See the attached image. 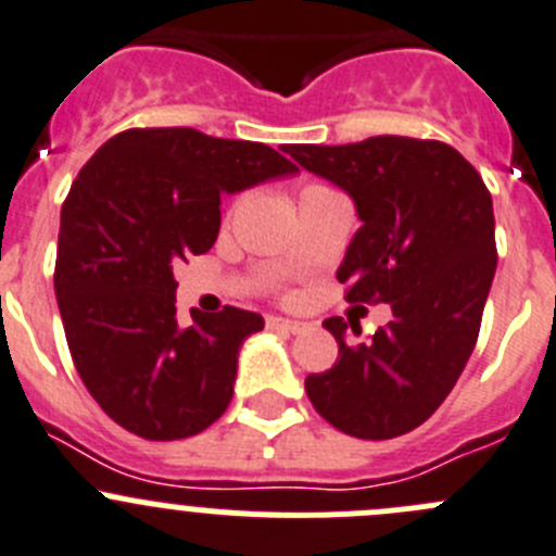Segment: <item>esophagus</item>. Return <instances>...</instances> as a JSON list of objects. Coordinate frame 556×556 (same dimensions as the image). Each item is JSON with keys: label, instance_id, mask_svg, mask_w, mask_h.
<instances>
[{"label": "esophagus", "instance_id": "34e87169", "mask_svg": "<svg viewBox=\"0 0 556 556\" xmlns=\"http://www.w3.org/2000/svg\"><path fill=\"white\" fill-rule=\"evenodd\" d=\"M267 327L269 330H278V332H305L308 330V321H300V319H289V316H267Z\"/></svg>", "mask_w": 556, "mask_h": 556}]
</instances>
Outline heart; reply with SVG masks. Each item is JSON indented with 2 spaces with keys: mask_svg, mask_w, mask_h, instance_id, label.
I'll list each match as a JSON object with an SVG mask.
<instances>
[{
  "mask_svg": "<svg viewBox=\"0 0 556 556\" xmlns=\"http://www.w3.org/2000/svg\"><path fill=\"white\" fill-rule=\"evenodd\" d=\"M316 190H330V188H325V185H308V188H305L303 193H316Z\"/></svg>",
  "mask_w": 556,
  "mask_h": 556,
  "instance_id": "b5f03b06",
  "label": "heart"
}]
</instances>
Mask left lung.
<instances>
[{
    "label": "left lung",
    "instance_id": "obj_1",
    "mask_svg": "<svg viewBox=\"0 0 556 556\" xmlns=\"http://www.w3.org/2000/svg\"><path fill=\"white\" fill-rule=\"evenodd\" d=\"M281 150L341 188L363 220L336 273L349 283V303L393 311L361 346L346 343V321L327 319L338 361L311 374L305 393L338 431L393 440L440 409L478 341L496 269L491 193L442 141L374 136Z\"/></svg>",
    "mask_w": 556,
    "mask_h": 556
}]
</instances>
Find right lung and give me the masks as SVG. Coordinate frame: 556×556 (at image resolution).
<instances>
[{
	"instance_id": "right-lung-1",
	"label": "right lung",
	"mask_w": 556,
	"mask_h": 556,
	"mask_svg": "<svg viewBox=\"0 0 556 556\" xmlns=\"http://www.w3.org/2000/svg\"><path fill=\"white\" fill-rule=\"evenodd\" d=\"M298 174L267 144L193 128H134L87 161L62 204L54 292L73 363L100 409L155 442L185 440L229 406L253 311L177 321L174 264L213 248L220 195Z\"/></svg>"
}]
</instances>
